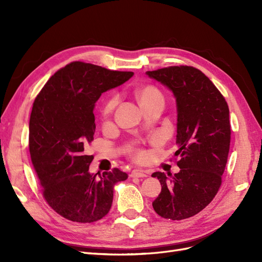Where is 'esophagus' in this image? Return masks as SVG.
I'll return each instance as SVG.
<instances>
[{
	"label": "esophagus",
	"instance_id": "34e87169",
	"mask_svg": "<svg viewBox=\"0 0 262 262\" xmlns=\"http://www.w3.org/2000/svg\"><path fill=\"white\" fill-rule=\"evenodd\" d=\"M131 177H138V178H141V177H147L148 173L145 172V171H142V170H134L131 172Z\"/></svg>",
	"mask_w": 262,
	"mask_h": 262
}]
</instances>
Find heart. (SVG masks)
<instances>
[{"mask_svg": "<svg viewBox=\"0 0 262 262\" xmlns=\"http://www.w3.org/2000/svg\"><path fill=\"white\" fill-rule=\"evenodd\" d=\"M136 94L141 106L147 105L149 102L155 101L157 99H163V94L160 92V90H158L157 87L153 85H145L143 87H141V89L137 90ZM117 102H118V97L116 95H110L108 98H106L105 101L102 102V106H101L102 117L108 118L110 115H112L117 105ZM142 156H143V153H142L141 150H136V152H134V157H136L137 160H141Z\"/></svg>", "mask_w": 262, "mask_h": 262, "instance_id": "heart-1", "label": "heart"}]
</instances>
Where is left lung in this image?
Returning <instances> with one entry per match:
<instances>
[{
  "mask_svg": "<svg viewBox=\"0 0 262 262\" xmlns=\"http://www.w3.org/2000/svg\"><path fill=\"white\" fill-rule=\"evenodd\" d=\"M167 86L177 102L180 171L172 178L156 171L162 191L153 202L158 215L185 220L202 211L222 185L231 143L229 110L223 95L208 76L193 67L179 66L147 71Z\"/></svg>",
  "mask_w": 262,
  "mask_h": 262,
  "instance_id": "8db88e82",
  "label": "left lung"
}]
</instances>
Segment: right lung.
<instances>
[{
    "label": "right lung",
    "instance_id": "add662e5",
    "mask_svg": "<svg viewBox=\"0 0 262 262\" xmlns=\"http://www.w3.org/2000/svg\"><path fill=\"white\" fill-rule=\"evenodd\" d=\"M133 72L112 71L81 61L57 71L37 95L29 120L31 163L45 200L59 215L92 223L107 215L114 186L128 178L119 168L92 175L87 153L96 129L95 102Z\"/></svg>",
    "mask_w": 262,
    "mask_h": 262
}]
</instances>
